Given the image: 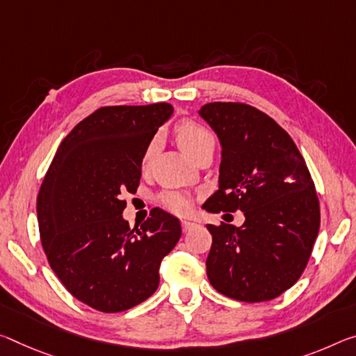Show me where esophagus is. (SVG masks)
Wrapping results in <instances>:
<instances>
[{"label": "esophagus", "instance_id": "34e87169", "mask_svg": "<svg viewBox=\"0 0 356 356\" xmlns=\"http://www.w3.org/2000/svg\"><path fill=\"white\" fill-rule=\"evenodd\" d=\"M196 227H198V225L193 223V222H187V220H184V222H182V231H184V233H190V231L195 229Z\"/></svg>", "mask_w": 356, "mask_h": 356}]
</instances>
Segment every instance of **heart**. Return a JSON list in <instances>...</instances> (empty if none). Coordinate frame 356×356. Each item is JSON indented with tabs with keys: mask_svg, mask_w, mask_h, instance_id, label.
<instances>
[{
	"mask_svg": "<svg viewBox=\"0 0 356 356\" xmlns=\"http://www.w3.org/2000/svg\"><path fill=\"white\" fill-rule=\"evenodd\" d=\"M176 139L180 147H182L188 155L195 156L201 149H204L206 145L213 144V136L212 133L206 129L200 123L193 120H182L176 127ZM158 147V139L152 138L145 149L143 152V158H140V163H143V168H147L150 165L152 158H154L155 152ZM158 201L160 204L169 211L171 213H176V216H187L191 211V196L184 193V191L179 190H166L160 193L158 196Z\"/></svg>",
	"mask_w": 356,
	"mask_h": 356,
	"instance_id": "heart-1",
	"label": "heart"
}]
</instances>
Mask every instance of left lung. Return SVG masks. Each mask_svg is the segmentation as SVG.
<instances>
[{"instance_id": "8db88e82", "label": "left lung", "mask_w": 356, "mask_h": 356, "mask_svg": "<svg viewBox=\"0 0 356 356\" xmlns=\"http://www.w3.org/2000/svg\"><path fill=\"white\" fill-rule=\"evenodd\" d=\"M200 115L222 144L218 190L207 212H244L241 228L207 225L211 285L244 302L280 296L306 269L320 204L306 161L274 118L244 103H209Z\"/></svg>"}]
</instances>
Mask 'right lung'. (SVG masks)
<instances>
[{"mask_svg": "<svg viewBox=\"0 0 356 356\" xmlns=\"http://www.w3.org/2000/svg\"><path fill=\"white\" fill-rule=\"evenodd\" d=\"M172 106H104L61 140L38 193V223L50 268L65 289L99 312H123L160 284V264L182 234L160 207L140 229L122 217L136 193L140 158Z\"/></svg>", "mask_w": 356, "mask_h": 356, "instance_id": "add662e5", "label": "right lung"}]
</instances>
